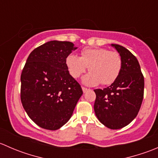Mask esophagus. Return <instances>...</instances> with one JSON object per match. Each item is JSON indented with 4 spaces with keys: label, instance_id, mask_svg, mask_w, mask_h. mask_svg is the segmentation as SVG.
<instances>
[{
    "label": "esophagus",
    "instance_id": "1",
    "mask_svg": "<svg viewBox=\"0 0 158 158\" xmlns=\"http://www.w3.org/2000/svg\"><path fill=\"white\" fill-rule=\"evenodd\" d=\"M82 91H83V92H84V93H85V92H86L87 91L89 90V89L85 88V87H82Z\"/></svg>",
    "mask_w": 158,
    "mask_h": 158
}]
</instances>
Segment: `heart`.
<instances>
[{
    "mask_svg": "<svg viewBox=\"0 0 158 158\" xmlns=\"http://www.w3.org/2000/svg\"><path fill=\"white\" fill-rule=\"evenodd\" d=\"M66 65L69 74L75 79L80 77L87 68L90 73L83 78V82L88 85H103L112 84L120 75L122 60L115 51L105 48H84L80 56L69 54Z\"/></svg>",
    "mask_w": 158,
    "mask_h": 158,
    "instance_id": "heart-1",
    "label": "heart"
}]
</instances>
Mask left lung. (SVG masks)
<instances>
[{
    "label": "left lung",
    "instance_id": "1",
    "mask_svg": "<svg viewBox=\"0 0 158 158\" xmlns=\"http://www.w3.org/2000/svg\"><path fill=\"white\" fill-rule=\"evenodd\" d=\"M122 60L118 79L107 88L95 89L94 110L102 124L111 129L128 125L138 114L144 98V79L136 57L126 48L112 44Z\"/></svg>",
    "mask_w": 158,
    "mask_h": 158
}]
</instances>
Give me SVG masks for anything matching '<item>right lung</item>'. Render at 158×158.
<instances>
[{
  "instance_id": "right-lung-1",
  "label": "right lung",
  "mask_w": 158,
  "mask_h": 158,
  "mask_svg": "<svg viewBox=\"0 0 158 158\" xmlns=\"http://www.w3.org/2000/svg\"><path fill=\"white\" fill-rule=\"evenodd\" d=\"M73 44L49 41L33 49L22 70L20 100L27 114L38 126L57 130L73 114L82 95L79 82L69 74L66 58Z\"/></svg>"
}]
</instances>
